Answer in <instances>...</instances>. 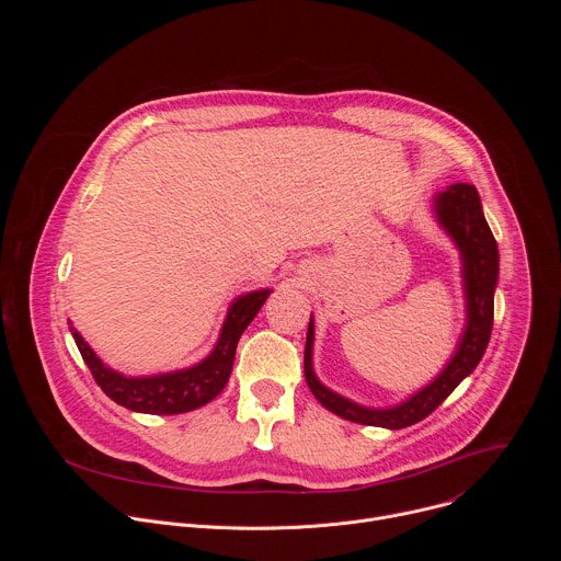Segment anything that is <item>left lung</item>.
<instances>
[{
	"mask_svg": "<svg viewBox=\"0 0 561 561\" xmlns=\"http://www.w3.org/2000/svg\"><path fill=\"white\" fill-rule=\"evenodd\" d=\"M435 221L453 239V244L461 257V286L466 299V327L457 342V348L448 364L439 370L435 379L422 386L417 392L407 397L394 407H364L353 399L331 390L319 381L312 366V344H314V322L310 314L306 351H304V375L310 392L317 402L331 413L366 426L381 428H407L424 417H428L444 399L474 370L493 331L495 310V288L500 277V251L482 210V199L470 184H450L433 197Z\"/></svg>",
	"mask_w": 561,
	"mask_h": 561,
	"instance_id": "8db88e82",
	"label": "left lung"
}]
</instances>
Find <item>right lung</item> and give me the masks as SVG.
Segmentation results:
<instances>
[{
    "instance_id": "add662e5",
    "label": "right lung",
    "mask_w": 561,
    "mask_h": 561,
    "mask_svg": "<svg viewBox=\"0 0 561 561\" xmlns=\"http://www.w3.org/2000/svg\"><path fill=\"white\" fill-rule=\"evenodd\" d=\"M271 293H273L271 288H260V290L239 295L228 306L226 319L213 351L202 362L188 368L169 370L159 375L130 377L111 368L98 357V353L89 346V342L75 331V327L70 322L68 324H70V335L79 353H82L87 366L91 368L98 386L113 399V402L135 413L180 415L208 404L210 399H215L224 390L232 370L237 342L249 329L253 317L260 312V308L264 306Z\"/></svg>"
}]
</instances>
